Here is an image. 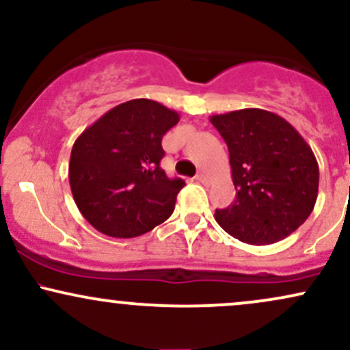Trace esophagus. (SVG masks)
Segmentation results:
<instances>
[{"mask_svg":"<svg viewBox=\"0 0 350 350\" xmlns=\"http://www.w3.org/2000/svg\"><path fill=\"white\" fill-rule=\"evenodd\" d=\"M196 179H198L199 183H202V184H207V178H206V174H202V172H199V174L196 176Z\"/></svg>","mask_w":350,"mask_h":350,"instance_id":"1","label":"esophagus"}]
</instances>
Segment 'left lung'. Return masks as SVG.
Returning a JSON list of instances; mask_svg holds the SVG:
<instances>
[{
	"label": "left lung",
	"instance_id": "1",
	"mask_svg": "<svg viewBox=\"0 0 350 350\" xmlns=\"http://www.w3.org/2000/svg\"><path fill=\"white\" fill-rule=\"evenodd\" d=\"M230 156L235 200L217 208L227 234L250 245H270L291 235L314 208L319 167L295 126L262 108L212 115Z\"/></svg>",
	"mask_w": 350,
	"mask_h": 350
}]
</instances>
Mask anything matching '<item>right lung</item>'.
<instances>
[{
  "instance_id": "add662e5",
  "label": "right lung",
  "mask_w": 350,
  "mask_h": 350,
  "mask_svg": "<svg viewBox=\"0 0 350 350\" xmlns=\"http://www.w3.org/2000/svg\"><path fill=\"white\" fill-rule=\"evenodd\" d=\"M178 122V111L135 98L108 110L75 139L70 191L92 227L133 239L170 219L186 183L167 178L159 163L163 136Z\"/></svg>"
}]
</instances>
